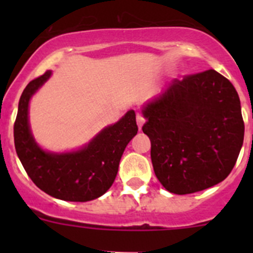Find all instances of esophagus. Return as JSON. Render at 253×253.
<instances>
[{
	"instance_id": "1",
	"label": "esophagus",
	"mask_w": 253,
	"mask_h": 253,
	"mask_svg": "<svg viewBox=\"0 0 253 253\" xmlns=\"http://www.w3.org/2000/svg\"><path fill=\"white\" fill-rule=\"evenodd\" d=\"M136 119H137V125H138V128L142 129L143 124H144V121H145L144 116H143V115H141V114H137Z\"/></svg>"
}]
</instances>
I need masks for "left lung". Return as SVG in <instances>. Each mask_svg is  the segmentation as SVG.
Here are the masks:
<instances>
[{
  "instance_id": "left-lung-1",
  "label": "left lung",
  "mask_w": 253,
  "mask_h": 253,
  "mask_svg": "<svg viewBox=\"0 0 253 253\" xmlns=\"http://www.w3.org/2000/svg\"><path fill=\"white\" fill-rule=\"evenodd\" d=\"M142 112L155 176L169 192L195 193L228 177L245 133L229 79L214 70L174 79Z\"/></svg>"
}]
</instances>
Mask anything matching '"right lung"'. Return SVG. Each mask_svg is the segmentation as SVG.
Returning <instances> with one entry per match:
<instances>
[{
	"mask_svg": "<svg viewBox=\"0 0 253 253\" xmlns=\"http://www.w3.org/2000/svg\"><path fill=\"white\" fill-rule=\"evenodd\" d=\"M51 71L29 82L23 90L14 122V145L33 182L52 197L86 202L103 196L114 183L124 150L138 131L133 110L104 128L88 145L71 153H50L39 147L30 132L28 109L33 94L50 78Z\"/></svg>",
	"mask_w": 253,
	"mask_h": 253,
	"instance_id": "obj_1",
	"label": "right lung"
}]
</instances>
